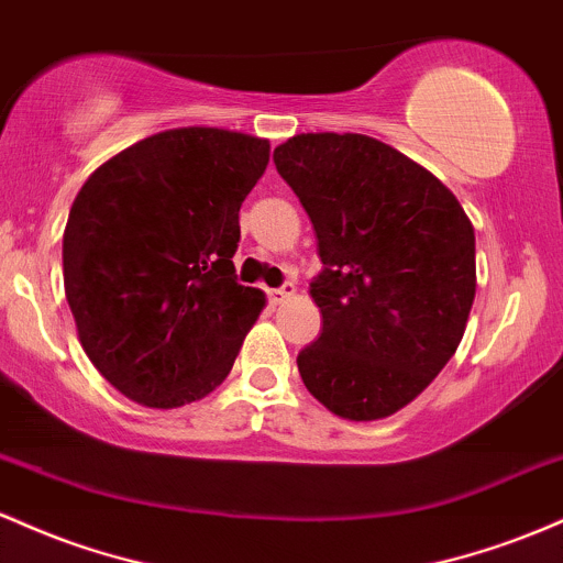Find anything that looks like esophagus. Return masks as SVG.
Masks as SVG:
<instances>
[{
  "label": "esophagus",
  "instance_id": "obj_1",
  "mask_svg": "<svg viewBox=\"0 0 563 563\" xmlns=\"http://www.w3.org/2000/svg\"><path fill=\"white\" fill-rule=\"evenodd\" d=\"M292 295H295V284L292 282H284L282 287L268 289V302H271V306H279V302H284L287 298H292Z\"/></svg>",
  "mask_w": 563,
  "mask_h": 563
}]
</instances>
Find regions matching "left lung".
<instances>
[{
	"mask_svg": "<svg viewBox=\"0 0 563 563\" xmlns=\"http://www.w3.org/2000/svg\"><path fill=\"white\" fill-rule=\"evenodd\" d=\"M311 218L321 334L298 353L313 399L380 420L431 385L463 340L476 295V236L439 178L366 135L308 132L274 151Z\"/></svg>",
	"mask_w": 563,
	"mask_h": 563,
	"instance_id": "8db88e82",
	"label": "left lung"
}]
</instances>
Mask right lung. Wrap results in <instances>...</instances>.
I'll return each mask as SVG.
<instances>
[{
	"label": "right lung",
	"mask_w": 563,
	"mask_h": 563,
	"mask_svg": "<svg viewBox=\"0 0 563 563\" xmlns=\"http://www.w3.org/2000/svg\"><path fill=\"white\" fill-rule=\"evenodd\" d=\"M268 151L242 132L167 130L100 164L74 199L66 300L81 349L128 399L173 409L229 377L265 306L231 257Z\"/></svg>",
	"instance_id": "add662e5"
}]
</instances>
